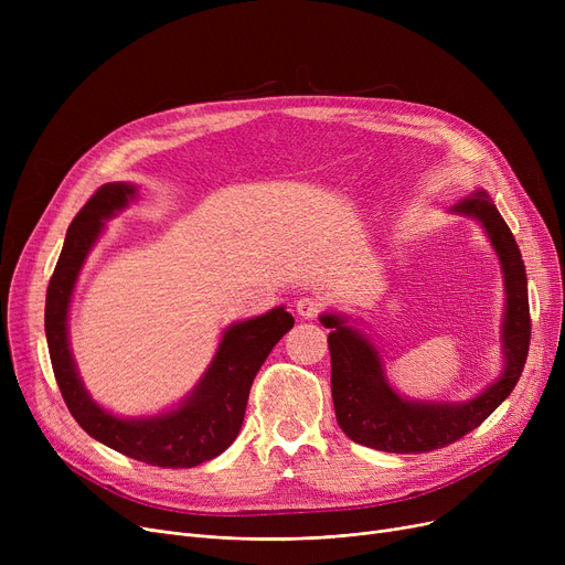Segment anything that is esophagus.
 Listing matches in <instances>:
<instances>
[{"mask_svg":"<svg viewBox=\"0 0 565 565\" xmlns=\"http://www.w3.org/2000/svg\"><path fill=\"white\" fill-rule=\"evenodd\" d=\"M295 309H298V313H300L302 318L313 320V318L320 313L322 305H320L318 300H313V298H300V300H298V305H295Z\"/></svg>","mask_w":565,"mask_h":565,"instance_id":"34e87169","label":"esophagus"}]
</instances>
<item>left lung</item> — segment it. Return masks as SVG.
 Listing matches in <instances>:
<instances>
[{"mask_svg": "<svg viewBox=\"0 0 565 565\" xmlns=\"http://www.w3.org/2000/svg\"><path fill=\"white\" fill-rule=\"evenodd\" d=\"M451 215L477 220L499 258L503 277L501 358L494 382L467 401H414L401 396L384 373L382 354L358 320L324 311L320 322L330 328L332 401L341 430L369 449L387 454H426L449 447L479 428L511 396L522 375L529 339V295L522 254L511 228L499 215L486 190L451 205Z\"/></svg>", "mask_w": 565, "mask_h": 565, "instance_id": "8db88e82", "label": "left lung"}]
</instances>
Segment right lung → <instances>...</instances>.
I'll return each mask as SVG.
<instances>
[{
  "mask_svg": "<svg viewBox=\"0 0 565 565\" xmlns=\"http://www.w3.org/2000/svg\"><path fill=\"white\" fill-rule=\"evenodd\" d=\"M137 199L135 183L103 185L68 226L45 298V337L54 377L75 422L105 447L146 465L188 469L224 454L243 428L252 382L295 320L286 307L237 320L222 332L211 364L194 390L173 407L146 417H118L86 392L71 339L68 313L82 267L105 222Z\"/></svg>",
  "mask_w": 565,
  "mask_h": 565,
  "instance_id": "right-lung-1",
  "label": "right lung"
}]
</instances>
